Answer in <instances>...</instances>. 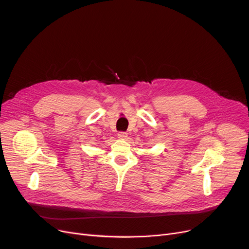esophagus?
Listing matches in <instances>:
<instances>
[{
  "label": "esophagus",
  "instance_id": "34e87169",
  "mask_svg": "<svg viewBox=\"0 0 249 249\" xmlns=\"http://www.w3.org/2000/svg\"><path fill=\"white\" fill-rule=\"evenodd\" d=\"M128 137V134L126 132H119L118 133V138H120L122 140H125Z\"/></svg>",
  "mask_w": 249,
  "mask_h": 249
}]
</instances>
